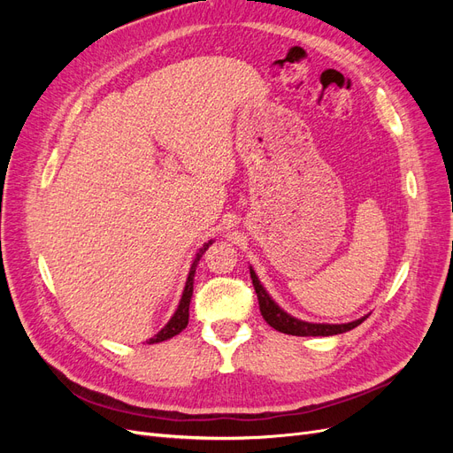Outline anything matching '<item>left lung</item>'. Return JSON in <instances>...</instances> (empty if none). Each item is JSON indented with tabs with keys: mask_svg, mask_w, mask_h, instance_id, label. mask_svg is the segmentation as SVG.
I'll use <instances>...</instances> for the list:
<instances>
[{
	"mask_svg": "<svg viewBox=\"0 0 453 453\" xmlns=\"http://www.w3.org/2000/svg\"><path fill=\"white\" fill-rule=\"evenodd\" d=\"M250 273H251V280H253V287H255V293L258 298V308L260 313H263L265 321L272 326L276 328V331L283 333V334H293V336H334V334H342V333H348L351 328H355L357 325H361L366 315L361 319H355L349 323H310V321H303V319H296L293 318L291 313H287L283 308H280L276 304V300H273L268 291L260 283L258 276L255 273V270L250 266Z\"/></svg>",
	"mask_w": 453,
	"mask_h": 453,
	"instance_id": "obj_1",
	"label": "left lung"
}]
</instances>
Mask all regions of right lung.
<instances>
[{
  "label": "right lung",
  "instance_id": "add662e5",
  "mask_svg": "<svg viewBox=\"0 0 453 453\" xmlns=\"http://www.w3.org/2000/svg\"><path fill=\"white\" fill-rule=\"evenodd\" d=\"M215 240H208L205 242L202 248L198 250L193 265H190V270H188V276H187V281H185V289H183V295H181V300H180V306H177L175 313L172 315V319L164 325L160 331L153 336L149 338L147 344H157V342H164V340H170L173 338L175 334H180L183 328L188 325V306H190V298H193V287H195V273H196V266L200 263L202 255L205 253V250L210 248V245L213 243Z\"/></svg>",
  "mask_w": 453,
  "mask_h": 453
}]
</instances>
